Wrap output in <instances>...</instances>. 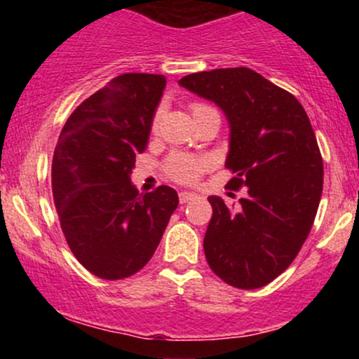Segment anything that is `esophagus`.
Segmentation results:
<instances>
[{"instance_id":"obj_1","label":"esophagus","mask_w":359,"mask_h":359,"mask_svg":"<svg viewBox=\"0 0 359 359\" xmlns=\"http://www.w3.org/2000/svg\"><path fill=\"white\" fill-rule=\"evenodd\" d=\"M194 199H197V194H194V192H185V191L179 192V201H180V204L191 203V201H194Z\"/></svg>"}]
</instances>
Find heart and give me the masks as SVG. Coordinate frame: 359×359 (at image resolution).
I'll list each match as a JSON object with an SVG mask.
<instances>
[{
	"mask_svg": "<svg viewBox=\"0 0 359 359\" xmlns=\"http://www.w3.org/2000/svg\"><path fill=\"white\" fill-rule=\"evenodd\" d=\"M214 109L209 104H204V102H192L191 104V113L192 116L203 113V111ZM160 123V111H156L154 121H151V128L156 130ZM165 174L170 177L172 180L179 184H194L197 182L201 175L204 174V170L208 168V160L201 158V156H194L187 154H172L165 160Z\"/></svg>",
	"mask_w": 359,
	"mask_h": 359,
	"instance_id": "obj_1",
	"label": "heart"
}]
</instances>
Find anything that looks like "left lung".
<instances>
[{
	"instance_id": "8db88e82",
	"label": "left lung",
	"mask_w": 359,
	"mask_h": 359,
	"mask_svg": "<svg viewBox=\"0 0 359 359\" xmlns=\"http://www.w3.org/2000/svg\"><path fill=\"white\" fill-rule=\"evenodd\" d=\"M228 116V187H248L233 209L211 196L204 253L231 287H265L285 271L314 224L324 182L319 145L294 94L248 67L214 69L179 81Z\"/></svg>"
}]
</instances>
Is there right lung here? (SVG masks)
Instances as JSON below:
<instances>
[{
	"mask_svg": "<svg viewBox=\"0 0 359 359\" xmlns=\"http://www.w3.org/2000/svg\"><path fill=\"white\" fill-rule=\"evenodd\" d=\"M165 82L142 72L111 79L74 109L53 151L52 194L62 233L74 257L100 278L142 270L179 205L168 185L140 194L130 182Z\"/></svg>",
	"mask_w": 359,
	"mask_h": 359,
	"instance_id": "add662e5",
	"label": "right lung"
}]
</instances>
